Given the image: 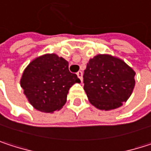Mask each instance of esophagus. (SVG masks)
<instances>
[{
  "mask_svg": "<svg viewBox=\"0 0 151 151\" xmlns=\"http://www.w3.org/2000/svg\"><path fill=\"white\" fill-rule=\"evenodd\" d=\"M82 75H83V73H82V72L81 71H79V72H78L77 73V76H78V78L81 80V82L83 81V78H82Z\"/></svg>",
  "mask_w": 151,
  "mask_h": 151,
  "instance_id": "34e87169",
  "label": "esophagus"
}]
</instances>
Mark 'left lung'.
<instances>
[{"mask_svg":"<svg viewBox=\"0 0 151 151\" xmlns=\"http://www.w3.org/2000/svg\"><path fill=\"white\" fill-rule=\"evenodd\" d=\"M136 72L122 59L108 54L91 58L84 71V90L90 103L101 110L122 106L132 94Z\"/></svg>","mask_w":151,"mask_h":151,"instance_id":"obj_1","label":"left lung"}]
</instances>
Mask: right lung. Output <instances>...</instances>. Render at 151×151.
Segmentation results:
<instances>
[{"label": "right lung", "mask_w": 151, "mask_h": 151, "mask_svg": "<svg viewBox=\"0 0 151 151\" xmlns=\"http://www.w3.org/2000/svg\"><path fill=\"white\" fill-rule=\"evenodd\" d=\"M80 79L69 72V63L57 54H45L33 59L24 69L21 87L34 108L44 113L60 110L69 89Z\"/></svg>", "instance_id": "obj_1"}]
</instances>
